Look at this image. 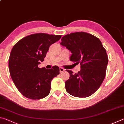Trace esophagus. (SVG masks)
I'll return each mask as SVG.
<instances>
[{
  "instance_id": "esophagus-1",
  "label": "esophagus",
  "mask_w": 124,
  "mask_h": 124,
  "mask_svg": "<svg viewBox=\"0 0 124 124\" xmlns=\"http://www.w3.org/2000/svg\"><path fill=\"white\" fill-rule=\"evenodd\" d=\"M65 69H63V68H59V71H60V73H62V72H63L64 71H65Z\"/></svg>"
}]
</instances>
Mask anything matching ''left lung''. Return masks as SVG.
Wrapping results in <instances>:
<instances>
[{"label": "left lung", "instance_id": "8db88e82", "mask_svg": "<svg viewBox=\"0 0 124 124\" xmlns=\"http://www.w3.org/2000/svg\"><path fill=\"white\" fill-rule=\"evenodd\" d=\"M72 54L70 60L81 65V70L65 82L66 90L72 96L86 97L94 94L101 85L108 62L106 49L101 41L90 34L76 32L63 36L60 43Z\"/></svg>", "mask_w": 124, "mask_h": 124}]
</instances>
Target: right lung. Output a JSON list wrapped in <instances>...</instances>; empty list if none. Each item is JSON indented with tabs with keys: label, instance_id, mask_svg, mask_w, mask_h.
Returning a JSON list of instances; mask_svg holds the SVG:
<instances>
[{
	"label": "right lung",
	"instance_id": "right-lung-1",
	"mask_svg": "<svg viewBox=\"0 0 124 124\" xmlns=\"http://www.w3.org/2000/svg\"><path fill=\"white\" fill-rule=\"evenodd\" d=\"M62 35L45 33L31 34L17 42L11 51L8 68L11 77L23 96L28 99L45 98L51 91V81L59 74V68H39L52 44Z\"/></svg>",
	"mask_w": 124,
	"mask_h": 124
}]
</instances>
